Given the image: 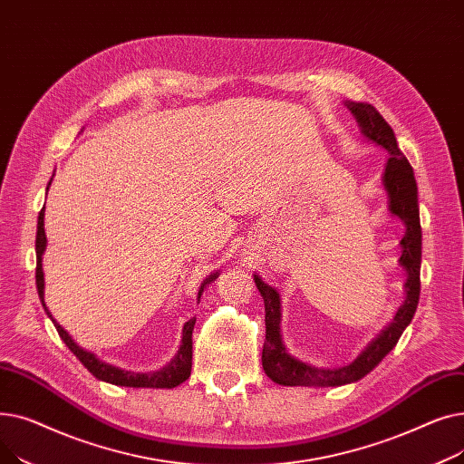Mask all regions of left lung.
Here are the masks:
<instances>
[{
	"instance_id": "obj_1",
	"label": "left lung",
	"mask_w": 464,
	"mask_h": 464,
	"mask_svg": "<svg viewBox=\"0 0 464 464\" xmlns=\"http://www.w3.org/2000/svg\"><path fill=\"white\" fill-rule=\"evenodd\" d=\"M348 111L357 120L364 139L382 146L389 158L383 170V188L389 198V212L404 224V237L401 240L399 265L406 271L404 291L406 299L399 306L395 318L389 322L350 364L344 367H315L291 355L282 340L280 322L282 304L278 291L265 284L261 276L254 275L256 285L265 303V344H263V371L273 382L280 385H303V387H338L353 383L376 369L382 359L392 352L402 331L410 325L420 301V269H421V224L418 205V184L413 177L411 165L401 152L395 133L383 116L371 105L359 102H344Z\"/></svg>"
}]
</instances>
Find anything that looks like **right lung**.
Segmentation results:
<instances>
[{"mask_svg": "<svg viewBox=\"0 0 464 464\" xmlns=\"http://www.w3.org/2000/svg\"><path fill=\"white\" fill-rule=\"evenodd\" d=\"M54 177V175H53ZM53 182V179H51ZM51 182L46 186L51 188ZM46 250V235H44V207L39 212V219H37V237H35V254H37V269H35V284H37V291H39V299L41 304L46 312L48 318L53 320L60 338L65 343V346L77 355V359L84 364V367L102 382L112 383V385H121V387H154V389H170L177 387L182 382H186L191 374V333H193V325H195V318L188 320L184 324L182 329V344L180 350L177 352V355L170 359L163 369L160 371H152V372H131L126 369L114 367V364H109L105 361H102L95 353L81 348L75 340L69 336V333L53 318V314L48 312L46 304H44V273H43V254ZM219 273H210L208 278H205V282L199 287L198 294V301L203 295V289L207 287V284L214 282L218 278Z\"/></svg>", "mask_w": 464, "mask_h": 464, "instance_id": "add662e5", "label": "right lung"}]
</instances>
